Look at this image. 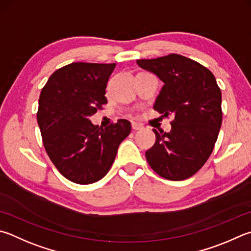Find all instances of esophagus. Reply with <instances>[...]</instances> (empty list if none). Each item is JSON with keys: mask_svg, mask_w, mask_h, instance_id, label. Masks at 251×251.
Segmentation results:
<instances>
[{"mask_svg": "<svg viewBox=\"0 0 251 251\" xmlns=\"http://www.w3.org/2000/svg\"><path fill=\"white\" fill-rule=\"evenodd\" d=\"M131 128H133L134 130H140V129H143L144 128V126L141 125V124H139V123H131Z\"/></svg>", "mask_w": 251, "mask_h": 251, "instance_id": "obj_1", "label": "esophagus"}]
</instances>
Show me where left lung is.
<instances>
[{
  "instance_id": "obj_1",
  "label": "left lung",
  "mask_w": 251,
  "mask_h": 251,
  "mask_svg": "<svg viewBox=\"0 0 251 251\" xmlns=\"http://www.w3.org/2000/svg\"><path fill=\"white\" fill-rule=\"evenodd\" d=\"M137 63L165 83L153 110L173 116L169 133L153 129L156 143L146 159L165 179H188L207 161L217 140L223 120L220 86L207 68L181 54L138 59Z\"/></svg>"
}]
</instances>
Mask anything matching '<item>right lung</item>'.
<instances>
[{
    "mask_svg": "<svg viewBox=\"0 0 251 251\" xmlns=\"http://www.w3.org/2000/svg\"><path fill=\"white\" fill-rule=\"evenodd\" d=\"M115 63L74 62L53 72L40 92L37 122L54 167L75 183H94L106 175L118 146L130 134L127 120L105 128L89 116L107 103L105 89Z\"/></svg>",
    "mask_w": 251,
    "mask_h": 251,
    "instance_id": "1",
    "label": "right lung"
}]
</instances>
